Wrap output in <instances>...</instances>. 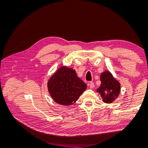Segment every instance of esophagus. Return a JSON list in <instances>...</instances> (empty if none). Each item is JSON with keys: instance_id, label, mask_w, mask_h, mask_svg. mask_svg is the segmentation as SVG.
<instances>
[{"instance_id": "esophagus-1", "label": "esophagus", "mask_w": 148, "mask_h": 148, "mask_svg": "<svg viewBox=\"0 0 148 148\" xmlns=\"http://www.w3.org/2000/svg\"><path fill=\"white\" fill-rule=\"evenodd\" d=\"M88 86H89L90 88H93L94 87H95V84H94V83L92 82H89L88 83Z\"/></svg>"}]
</instances>
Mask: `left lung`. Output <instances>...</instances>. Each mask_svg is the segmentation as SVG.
<instances>
[{"label": "left lung", "instance_id": "1", "mask_svg": "<svg viewBox=\"0 0 148 148\" xmlns=\"http://www.w3.org/2000/svg\"><path fill=\"white\" fill-rule=\"evenodd\" d=\"M101 84L96 91L100 94L104 102L111 103L120 92V83L107 71L101 74Z\"/></svg>", "mask_w": 148, "mask_h": 148}]
</instances>
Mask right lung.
I'll list each match as a JSON object with an SVG mask.
<instances>
[{"mask_svg":"<svg viewBox=\"0 0 148 148\" xmlns=\"http://www.w3.org/2000/svg\"><path fill=\"white\" fill-rule=\"evenodd\" d=\"M86 88L76 71L65 66L58 70L48 82V89L53 99L65 106L75 103Z\"/></svg>","mask_w":148,"mask_h":148,"instance_id":"obj_1","label":"right lung"}]
</instances>
